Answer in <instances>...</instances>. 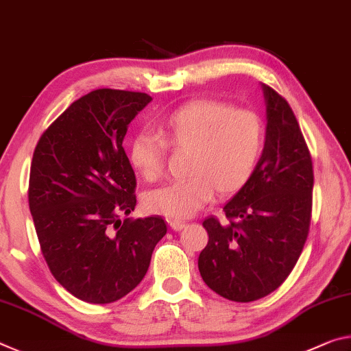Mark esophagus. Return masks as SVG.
Returning <instances> with one entry per match:
<instances>
[{
  "label": "esophagus",
  "instance_id": "1",
  "mask_svg": "<svg viewBox=\"0 0 351 351\" xmlns=\"http://www.w3.org/2000/svg\"><path fill=\"white\" fill-rule=\"evenodd\" d=\"M169 226H171L172 230H174V232H179V230H182L183 227H185V222H182V221H171Z\"/></svg>",
  "mask_w": 351,
  "mask_h": 351
}]
</instances>
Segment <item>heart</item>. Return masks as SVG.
Returning <instances> with one entry per match:
<instances>
[{"mask_svg":"<svg viewBox=\"0 0 351 351\" xmlns=\"http://www.w3.org/2000/svg\"><path fill=\"white\" fill-rule=\"evenodd\" d=\"M157 135L136 134L129 143V158L143 179L158 180L168 147L188 151V179L152 189L146 208L168 219H188L217 196H233L252 176L264 151L266 128L249 108L226 102L196 99L176 108L157 124Z\"/></svg>","mask_w":351,"mask_h":351,"instance_id":"heart-1","label":"heart"}]
</instances>
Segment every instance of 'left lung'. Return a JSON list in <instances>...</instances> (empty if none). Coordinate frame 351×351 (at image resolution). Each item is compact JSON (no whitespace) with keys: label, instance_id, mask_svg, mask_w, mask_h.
I'll list each match as a JSON object with an SVG mask.
<instances>
[{"label":"left lung","instance_id":"left-lung-1","mask_svg":"<svg viewBox=\"0 0 351 351\" xmlns=\"http://www.w3.org/2000/svg\"><path fill=\"white\" fill-rule=\"evenodd\" d=\"M267 125L250 182L223 206L228 223L202 222L208 244L199 255L205 285L232 302H254L289 277L306 243L313 210V160L283 96L261 85Z\"/></svg>","mask_w":351,"mask_h":351}]
</instances>
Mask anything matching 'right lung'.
Returning <instances> with one entry per match:
<instances>
[{"label": "right lung", "instance_id": "add662e5", "mask_svg": "<svg viewBox=\"0 0 351 351\" xmlns=\"http://www.w3.org/2000/svg\"><path fill=\"white\" fill-rule=\"evenodd\" d=\"M152 97L99 88L79 97L43 132L29 174V210L54 278L87 303L135 289L166 234L160 216L135 210V172L123 147L132 119Z\"/></svg>", "mask_w": 351, "mask_h": 351}]
</instances>
